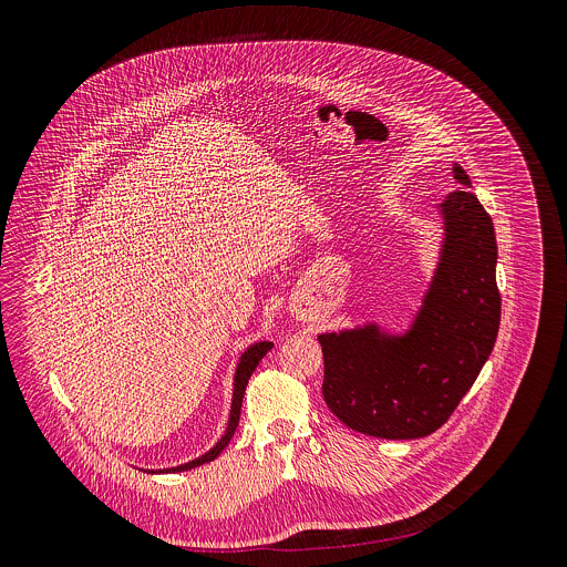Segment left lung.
Masks as SVG:
<instances>
[{"instance_id":"1","label":"left lung","mask_w":567,"mask_h":567,"mask_svg":"<svg viewBox=\"0 0 567 567\" xmlns=\"http://www.w3.org/2000/svg\"><path fill=\"white\" fill-rule=\"evenodd\" d=\"M461 189L434 212L441 238L432 277L408 324L364 321L319 333L323 398L351 430L378 439H421L439 430L485 367L499 327L493 223L452 163Z\"/></svg>"}]
</instances>
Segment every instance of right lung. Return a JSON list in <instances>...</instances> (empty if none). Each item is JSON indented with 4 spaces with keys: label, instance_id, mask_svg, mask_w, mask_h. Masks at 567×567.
<instances>
[{
    "label": "right lung",
    "instance_id": "right-lung-1",
    "mask_svg": "<svg viewBox=\"0 0 567 567\" xmlns=\"http://www.w3.org/2000/svg\"><path fill=\"white\" fill-rule=\"evenodd\" d=\"M270 347H272L270 340H259V342H252V344H248V347L244 349L243 355H240V360H238V364H236V373H234V395H231V410H229L227 430H225V434L216 441V445H214L209 452H205L203 456H198V458H194V461H187V463H183V465H176V467L144 470V472H148V474H169V472L176 474V472H187V470H194V467H198V465H205V463L216 461V458L220 456V452L229 445V441H231V436H234V432H236V427H238L246 384H248L252 371L257 369L259 360L270 351Z\"/></svg>",
    "mask_w": 567,
    "mask_h": 567
}]
</instances>
